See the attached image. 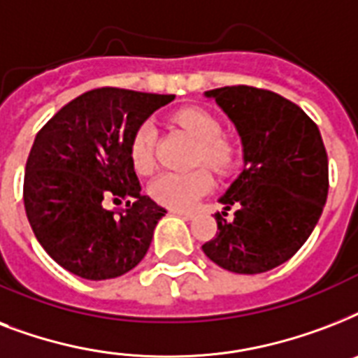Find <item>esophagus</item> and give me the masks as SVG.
Instances as JSON below:
<instances>
[{
	"mask_svg": "<svg viewBox=\"0 0 358 358\" xmlns=\"http://www.w3.org/2000/svg\"><path fill=\"white\" fill-rule=\"evenodd\" d=\"M169 212L173 213V215H180V217H184V219H191V217H195V212H187V210H169Z\"/></svg>",
	"mask_w": 358,
	"mask_h": 358,
	"instance_id": "34e87169",
	"label": "esophagus"
}]
</instances>
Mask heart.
<instances>
[{"mask_svg": "<svg viewBox=\"0 0 358 358\" xmlns=\"http://www.w3.org/2000/svg\"><path fill=\"white\" fill-rule=\"evenodd\" d=\"M173 120L184 128L199 143L195 150V165L206 163L221 176L234 173L241 159V148L234 139L224 137L223 124L213 113L202 108H184L173 115ZM154 148H156V128L152 122H143L129 141V159L139 174L150 173L154 169ZM212 173L206 167L193 169L187 173L157 174L150 184L154 201L173 210H187L212 189Z\"/></svg>", "mask_w": 358, "mask_h": 358, "instance_id": "heart-1", "label": "heart"}]
</instances>
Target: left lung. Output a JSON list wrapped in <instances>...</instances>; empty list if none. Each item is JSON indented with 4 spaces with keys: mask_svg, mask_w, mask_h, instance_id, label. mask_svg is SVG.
Here are the masks:
<instances>
[{
    "mask_svg": "<svg viewBox=\"0 0 358 358\" xmlns=\"http://www.w3.org/2000/svg\"><path fill=\"white\" fill-rule=\"evenodd\" d=\"M236 124L245 169L221 196L234 221L217 213V234L202 245L219 267L266 273L288 262L320 221L329 193V159L316 122L288 98L249 85L208 91Z\"/></svg>",
    "mask_w": 358,
    "mask_h": 358,
    "instance_id": "left-lung-1",
    "label": "left lung"
}]
</instances>
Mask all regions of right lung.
Here are the masks:
<instances>
[{"instance_id":"right-lung-1","label":"right lung","mask_w":358,"mask_h":358,"mask_svg":"<svg viewBox=\"0 0 358 358\" xmlns=\"http://www.w3.org/2000/svg\"><path fill=\"white\" fill-rule=\"evenodd\" d=\"M174 94L100 87L59 109L36 134L25 163L24 206L38 243L87 280L120 277L150 247L165 210L141 193L129 159L139 124ZM127 202L120 218L105 202Z\"/></svg>"}]
</instances>
